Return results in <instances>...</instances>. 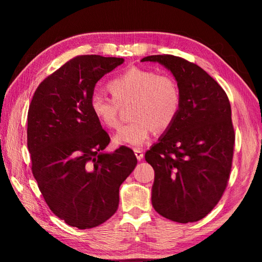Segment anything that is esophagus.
I'll return each mask as SVG.
<instances>
[{
    "label": "esophagus",
    "instance_id": "esophagus-1",
    "mask_svg": "<svg viewBox=\"0 0 262 262\" xmlns=\"http://www.w3.org/2000/svg\"><path fill=\"white\" fill-rule=\"evenodd\" d=\"M134 152H135V156H136V158L139 159V161H141L142 158H143V151H142V150H140V149H135L134 150Z\"/></svg>",
    "mask_w": 262,
    "mask_h": 262
}]
</instances>
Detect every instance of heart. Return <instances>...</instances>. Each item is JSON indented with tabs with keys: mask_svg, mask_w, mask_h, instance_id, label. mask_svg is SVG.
<instances>
[{
	"mask_svg": "<svg viewBox=\"0 0 262 262\" xmlns=\"http://www.w3.org/2000/svg\"><path fill=\"white\" fill-rule=\"evenodd\" d=\"M107 89L112 98L94 94L90 110L101 126L117 129L120 126L121 107L129 108L133 120L114 136L117 145L141 147L155 128L165 130L178 117L181 91L177 79L147 68L130 67L111 79Z\"/></svg>",
	"mask_w": 262,
	"mask_h": 262,
	"instance_id": "b5f03b06",
	"label": "heart"
}]
</instances>
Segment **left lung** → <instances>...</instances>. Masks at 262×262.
<instances>
[{"instance_id": "1", "label": "left lung", "mask_w": 262, "mask_h": 262, "mask_svg": "<svg viewBox=\"0 0 262 262\" xmlns=\"http://www.w3.org/2000/svg\"><path fill=\"white\" fill-rule=\"evenodd\" d=\"M141 61L165 66L181 91L178 117L145 152L155 170L152 206L167 220L196 222L209 214L228 186L236 139L231 105L220 84L193 62L170 54Z\"/></svg>"}]
</instances>
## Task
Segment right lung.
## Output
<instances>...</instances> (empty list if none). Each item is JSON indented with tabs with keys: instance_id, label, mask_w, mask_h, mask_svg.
Listing matches in <instances>:
<instances>
[{
	"instance_id": "obj_1",
	"label": "right lung",
	"mask_w": 262,
	"mask_h": 262,
	"mask_svg": "<svg viewBox=\"0 0 262 262\" xmlns=\"http://www.w3.org/2000/svg\"><path fill=\"white\" fill-rule=\"evenodd\" d=\"M121 63L78 55L43 79L31 100L32 173L47 206L70 227L96 228L112 217L120 185L137 164L129 148L104 152L111 139L90 110L96 83Z\"/></svg>"
}]
</instances>
